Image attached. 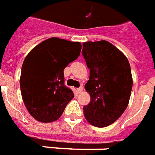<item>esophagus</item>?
<instances>
[{
	"label": "esophagus",
	"mask_w": 155,
	"mask_h": 155,
	"mask_svg": "<svg viewBox=\"0 0 155 155\" xmlns=\"http://www.w3.org/2000/svg\"><path fill=\"white\" fill-rule=\"evenodd\" d=\"M82 91H83V87H82V86H80L79 88H77L78 92H81Z\"/></svg>",
	"instance_id": "obj_1"
}]
</instances>
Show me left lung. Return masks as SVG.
<instances>
[{
    "label": "left lung",
    "mask_w": 155,
    "mask_h": 155,
    "mask_svg": "<svg viewBox=\"0 0 155 155\" xmlns=\"http://www.w3.org/2000/svg\"><path fill=\"white\" fill-rule=\"evenodd\" d=\"M82 55L90 69L85 85L91 102L83 107L91 125L105 127L116 121L127 108L132 77L130 64L119 49L106 41L83 43Z\"/></svg>",
    "instance_id": "8db88e82"
}]
</instances>
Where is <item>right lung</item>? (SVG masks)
<instances>
[{
  "mask_svg": "<svg viewBox=\"0 0 155 155\" xmlns=\"http://www.w3.org/2000/svg\"><path fill=\"white\" fill-rule=\"evenodd\" d=\"M81 45L52 37L33 48L21 70L20 89L29 113L41 122H52L62 115L74 97L64 85V69L80 56Z\"/></svg>",
  "mask_w": 155,
  "mask_h": 155,
  "instance_id": "obj_1",
  "label": "right lung"
}]
</instances>
